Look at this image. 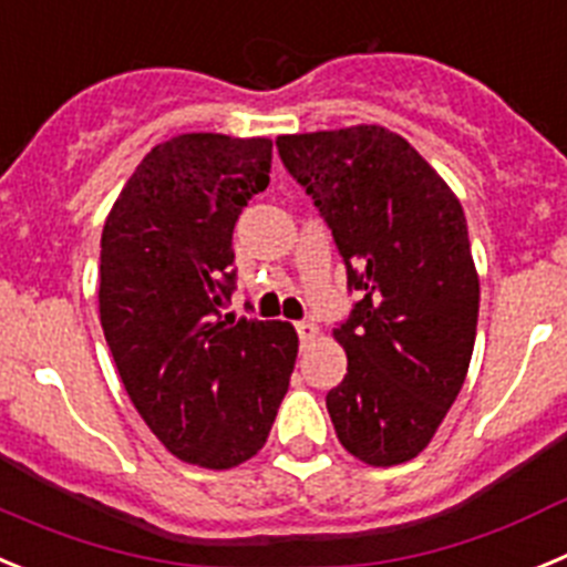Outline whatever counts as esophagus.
I'll use <instances>...</instances> for the list:
<instances>
[{"instance_id":"34e87169","label":"esophagus","mask_w":567,"mask_h":567,"mask_svg":"<svg viewBox=\"0 0 567 567\" xmlns=\"http://www.w3.org/2000/svg\"><path fill=\"white\" fill-rule=\"evenodd\" d=\"M296 333H299V339H302L305 344H310V341H316V336H319V328H316L313 321H299V324H296Z\"/></svg>"}]
</instances>
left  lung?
<instances>
[{"instance_id": "left-lung-1", "label": "left lung", "mask_w": 567, "mask_h": 567, "mask_svg": "<svg viewBox=\"0 0 567 567\" xmlns=\"http://www.w3.org/2000/svg\"><path fill=\"white\" fill-rule=\"evenodd\" d=\"M279 157L330 226L359 302L333 339L328 392L341 446L398 466L430 446L466 381L481 279L455 192L386 126L279 135Z\"/></svg>"}]
</instances>
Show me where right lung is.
Segmentation results:
<instances>
[{
  "label": "right lung",
  "instance_id": "right-lung-1",
  "mask_svg": "<svg viewBox=\"0 0 567 567\" xmlns=\"http://www.w3.org/2000/svg\"><path fill=\"white\" fill-rule=\"evenodd\" d=\"M268 137L188 132L157 144L101 234L99 313L132 404L172 455L234 468L268 441L299 339L223 313L234 223L271 172Z\"/></svg>",
  "mask_w": 567,
  "mask_h": 567
}]
</instances>
